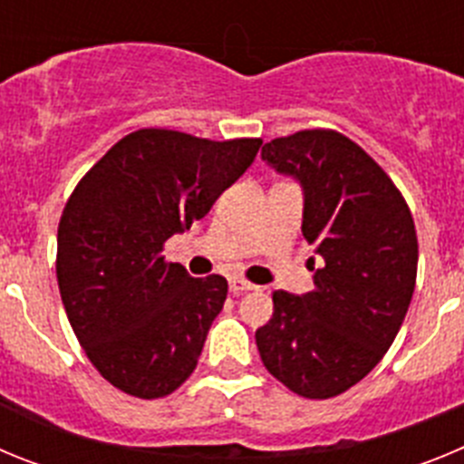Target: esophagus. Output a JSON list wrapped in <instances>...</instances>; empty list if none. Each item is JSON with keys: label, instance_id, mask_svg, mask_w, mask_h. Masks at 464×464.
I'll return each instance as SVG.
<instances>
[{"label": "esophagus", "instance_id": "esophagus-1", "mask_svg": "<svg viewBox=\"0 0 464 464\" xmlns=\"http://www.w3.org/2000/svg\"><path fill=\"white\" fill-rule=\"evenodd\" d=\"M246 290H256V285L251 281H246V278H229V293L241 295Z\"/></svg>", "mask_w": 464, "mask_h": 464}]
</instances>
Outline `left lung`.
<instances>
[{
    "label": "left lung",
    "mask_w": 464,
    "mask_h": 464,
    "mask_svg": "<svg viewBox=\"0 0 464 464\" xmlns=\"http://www.w3.org/2000/svg\"><path fill=\"white\" fill-rule=\"evenodd\" d=\"M262 160L304 188L302 235L323 265L311 293L272 295L256 332L274 379L306 400L353 388L395 342L416 288L418 237L392 179L337 130H302L262 146Z\"/></svg>",
    "instance_id": "left-lung-1"
}]
</instances>
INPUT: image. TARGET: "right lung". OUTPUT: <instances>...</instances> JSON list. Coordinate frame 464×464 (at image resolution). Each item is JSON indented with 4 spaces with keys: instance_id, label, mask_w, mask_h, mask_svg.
Segmentation results:
<instances>
[{
    "instance_id": "add662e5",
    "label": "right lung",
    "mask_w": 464,
    "mask_h": 464,
    "mask_svg": "<svg viewBox=\"0 0 464 464\" xmlns=\"http://www.w3.org/2000/svg\"><path fill=\"white\" fill-rule=\"evenodd\" d=\"M260 143L143 127L113 143L69 195L57 285L85 355L118 391L158 400L195 372L227 281L192 278L165 260V241L207 216Z\"/></svg>"
}]
</instances>
